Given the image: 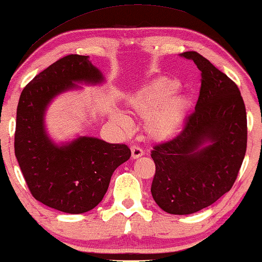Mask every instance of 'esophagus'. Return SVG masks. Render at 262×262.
Wrapping results in <instances>:
<instances>
[{"instance_id": "esophagus-1", "label": "esophagus", "mask_w": 262, "mask_h": 262, "mask_svg": "<svg viewBox=\"0 0 262 262\" xmlns=\"http://www.w3.org/2000/svg\"><path fill=\"white\" fill-rule=\"evenodd\" d=\"M143 155H144V151L140 149L139 146H136V145L131 146V157H132V159H137L139 157H142Z\"/></svg>"}]
</instances>
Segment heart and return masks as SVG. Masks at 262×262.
Wrapping results in <instances>:
<instances>
[{"label": "heart", "instance_id": "obj_1", "mask_svg": "<svg viewBox=\"0 0 262 262\" xmlns=\"http://www.w3.org/2000/svg\"><path fill=\"white\" fill-rule=\"evenodd\" d=\"M178 82L169 78H158L149 85L131 94L127 106L135 115L146 119V132L154 140L173 137L187 119L191 99L187 94L176 93ZM116 123L126 126L128 119L124 113H112Z\"/></svg>", "mask_w": 262, "mask_h": 262}]
</instances>
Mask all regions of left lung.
I'll use <instances>...</instances> for the list:
<instances>
[{
	"mask_svg": "<svg viewBox=\"0 0 262 262\" xmlns=\"http://www.w3.org/2000/svg\"><path fill=\"white\" fill-rule=\"evenodd\" d=\"M181 56L201 72L195 112L177 137L151 151L156 164L151 194L173 215L194 214L228 192L247 147V116L236 84L197 52Z\"/></svg>",
	"mask_w": 262,
	"mask_h": 262,
	"instance_id": "1",
	"label": "left lung"
}]
</instances>
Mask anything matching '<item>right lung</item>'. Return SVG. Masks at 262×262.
<instances>
[{
    "instance_id": "obj_1",
    "label": "right lung",
    "mask_w": 262,
    "mask_h": 262,
    "mask_svg": "<svg viewBox=\"0 0 262 262\" xmlns=\"http://www.w3.org/2000/svg\"><path fill=\"white\" fill-rule=\"evenodd\" d=\"M90 56L71 54L52 63L22 91L16 111L15 156L34 199L53 209L82 214L101 202L112 173L131 157L125 144L80 136L56 144L45 126L55 97L77 84L105 81Z\"/></svg>"
}]
</instances>
